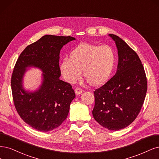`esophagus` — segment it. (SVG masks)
Wrapping results in <instances>:
<instances>
[{
    "mask_svg": "<svg viewBox=\"0 0 159 159\" xmlns=\"http://www.w3.org/2000/svg\"><path fill=\"white\" fill-rule=\"evenodd\" d=\"M75 94L76 95H79L83 93V90H82L80 88H79V87H76L75 90Z\"/></svg>",
    "mask_w": 159,
    "mask_h": 159,
    "instance_id": "1",
    "label": "esophagus"
}]
</instances>
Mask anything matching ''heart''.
<instances>
[{
    "instance_id": "1",
    "label": "heart",
    "mask_w": 159,
    "mask_h": 159,
    "mask_svg": "<svg viewBox=\"0 0 159 159\" xmlns=\"http://www.w3.org/2000/svg\"><path fill=\"white\" fill-rule=\"evenodd\" d=\"M116 63V53L110 45L83 43L75 48L60 66L61 72L69 83H74L81 75L93 86H100L110 78Z\"/></svg>"
}]
</instances>
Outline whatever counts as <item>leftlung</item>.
I'll use <instances>...</instances> for the list:
<instances>
[{"instance_id": "obj_1", "label": "left lung", "mask_w": 159, "mask_h": 159, "mask_svg": "<svg viewBox=\"0 0 159 159\" xmlns=\"http://www.w3.org/2000/svg\"><path fill=\"white\" fill-rule=\"evenodd\" d=\"M109 36L117 48V69L113 77L94 92L93 115L102 127L117 131L136 119L144 103L147 82L144 67L135 51L117 35Z\"/></svg>"}]
</instances>
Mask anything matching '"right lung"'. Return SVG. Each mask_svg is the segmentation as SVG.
Instances as JSON below:
<instances>
[{
    "mask_svg": "<svg viewBox=\"0 0 159 159\" xmlns=\"http://www.w3.org/2000/svg\"><path fill=\"white\" fill-rule=\"evenodd\" d=\"M75 38L45 35L28 45L20 55L11 78L14 106L20 117L34 129L52 131L66 120L75 93L69 83L60 80L59 53L63 46ZM29 66L42 69L43 80L34 92L23 88V76Z\"/></svg>",
    "mask_w": 159,
    "mask_h": 159,
    "instance_id": "1",
    "label": "right lung"
}]
</instances>
